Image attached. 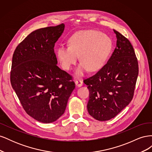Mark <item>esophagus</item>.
Masks as SVG:
<instances>
[{"label":"esophagus","instance_id":"34e87169","mask_svg":"<svg viewBox=\"0 0 152 152\" xmlns=\"http://www.w3.org/2000/svg\"><path fill=\"white\" fill-rule=\"evenodd\" d=\"M75 85L79 87H81L82 85H83V82H82V80H77L75 81Z\"/></svg>","mask_w":152,"mask_h":152}]
</instances>
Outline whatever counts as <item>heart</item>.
<instances>
[{
    "label": "heart",
    "instance_id": "heart-1",
    "mask_svg": "<svg viewBox=\"0 0 152 152\" xmlns=\"http://www.w3.org/2000/svg\"><path fill=\"white\" fill-rule=\"evenodd\" d=\"M112 46L108 35L96 30H83L71 37L68 46H59L56 56L65 70H71L79 57L81 63L76 69L75 75L82 77L87 70L96 72L104 66Z\"/></svg>",
    "mask_w": 152,
    "mask_h": 152
}]
</instances>
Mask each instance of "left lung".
<instances>
[{
	"label": "left lung",
	"mask_w": 152,
	"mask_h": 152,
	"mask_svg": "<svg viewBox=\"0 0 152 152\" xmlns=\"http://www.w3.org/2000/svg\"><path fill=\"white\" fill-rule=\"evenodd\" d=\"M116 48L104 66L84 80L89 91L87 105L91 116L109 121L129 104L133 98L138 63L131 42L117 31Z\"/></svg>",
	"instance_id": "obj_1"
}]
</instances>
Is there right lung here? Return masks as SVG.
<instances>
[{
  "label": "right lung",
  "instance_id": "right-lung-1",
  "mask_svg": "<svg viewBox=\"0 0 152 152\" xmlns=\"http://www.w3.org/2000/svg\"><path fill=\"white\" fill-rule=\"evenodd\" d=\"M63 23L32 31L14 52L11 83L27 114L42 123L57 121L65 111L75 86L56 65L55 43Z\"/></svg>",
  "mask_w": 152,
  "mask_h": 152
}]
</instances>
